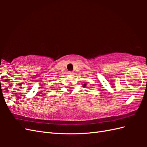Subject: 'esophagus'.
<instances>
[{
	"label": "esophagus",
	"instance_id": "34e87169",
	"mask_svg": "<svg viewBox=\"0 0 147 147\" xmlns=\"http://www.w3.org/2000/svg\"><path fill=\"white\" fill-rule=\"evenodd\" d=\"M68 74H73V71H68Z\"/></svg>",
	"mask_w": 147,
	"mask_h": 147
}]
</instances>
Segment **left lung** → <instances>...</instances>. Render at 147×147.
<instances>
[{
  "label": "left lung",
  "instance_id": "left-lung-1",
  "mask_svg": "<svg viewBox=\"0 0 147 147\" xmlns=\"http://www.w3.org/2000/svg\"><path fill=\"white\" fill-rule=\"evenodd\" d=\"M86 85V84H84V85H83V87H85Z\"/></svg>",
  "mask_w": 147,
  "mask_h": 147
}]
</instances>
